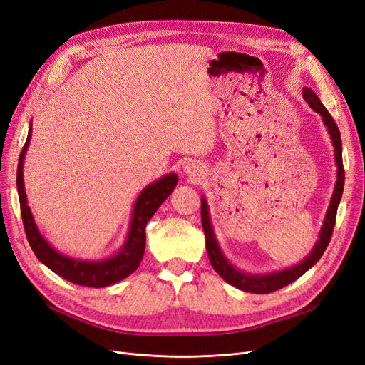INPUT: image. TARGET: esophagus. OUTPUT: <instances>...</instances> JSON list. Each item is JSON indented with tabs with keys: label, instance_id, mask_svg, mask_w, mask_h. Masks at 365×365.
<instances>
[{
	"label": "esophagus",
	"instance_id": "esophagus-1",
	"mask_svg": "<svg viewBox=\"0 0 365 365\" xmlns=\"http://www.w3.org/2000/svg\"><path fill=\"white\" fill-rule=\"evenodd\" d=\"M185 169H187V173H190V175H193V177H200V168L196 165V163H188V165L185 166Z\"/></svg>",
	"mask_w": 365,
	"mask_h": 365
}]
</instances>
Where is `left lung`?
Returning a JSON list of instances; mask_svg holds the SVG:
<instances>
[{
    "instance_id": "1",
    "label": "left lung",
    "mask_w": 365,
    "mask_h": 365,
    "mask_svg": "<svg viewBox=\"0 0 365 365\" xmlns=\"http://www.w3.org/2000/svg\"><path fill=\"white\" fill-rule=\"evenodd\" d=\"M304 98L314 111L320 113L324 125L328 127L332 143L335 146V160H336V166H338V180H336V185H335V192L332 195V200H331V205H329V210H328V215H326V219H324V223H323L320 238H319L317 245L314 246L312 252L307 257L305 261L297 264V266H294L292 269H285L282 272H276V273L264 274V276L246 274V273L235 270L220 252V249H219L217 242H216L215 232H212L211 223H210L208 207H207V202L202 197V205H200V217H202V228H204V232H205L207 254H208L210 262H211L212 269H215L226 282L237 287L238 290H243V292H247V293H255V294H267V293H273L276 290H279V288L294 282L307 270H309L314 266V264H316L322 258L323 252L331 242L335 220H336V210H338V204H340V199H341V195H343V187H344L341 135H340V130H338L335 120L329 115V111L326 110V107L320 103V99L317 98V95L314 93L311 89H308V87H305Z\"/></svg>"
}]
</instances>
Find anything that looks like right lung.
Here are the masks:
<instances>
[{
	"label": "right lung",
	"mask_w": 365,
	"mask_h": 365,
	"mask_svg": "<svg viewBox=\"0 0 365 365\" xmlns=\"http://www.w3.org/2000/svg\"><path fill=\"white\" fill-rule=\"evenodd\" d=\"M30 137H31V128L29 130L27 140H25V145L19 155L16 185H18L21 216H22L25 235H27V240L37 259L42 261L48 269H51L54 273L61 276V278H65L69 282H73L77 285L101 288L127 278V276H130L133 272H135L137 267H139V264L145 254V246H146V234H145L146 225L149 219L155 215V211L160 208V205L165 202L168 196L173 192L175 185L178 182L177 175L175 173L166 175L165 178L155 181L154 184H149L140 193L134 207L128 238L118 255L104 261H95V262L78 261L73 258L63 257L61 254L56 252V250L45 242V238L36 228V223L33 220L30 208L27 205V196H25L24 180H22L24 155H25V150H27Z\"/></svg>",
	"instance_id": "obj_1"
}]
</instances>
